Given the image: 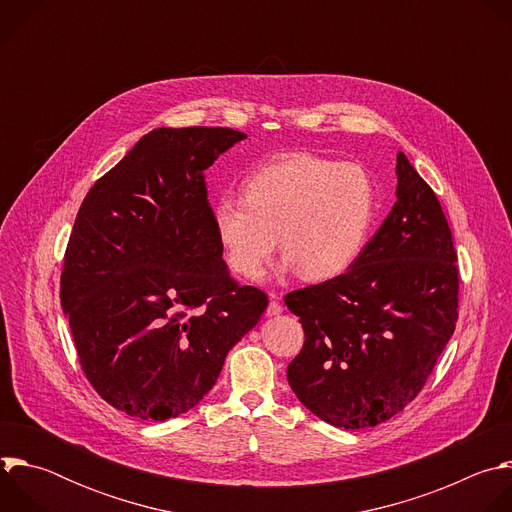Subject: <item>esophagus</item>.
I'll list each match as a JSON object with an SVG mask.
<instances>
[{
  "mask_svg": "<svg viewBox=\"0 0 512 512\" xmlns=\"http://www.w3.org/2000/svg\"><path fill=\"white\" fill-rule=\"evenodd\" d=\"M269 298H271V300H269V306H267V310H265V316H277V314H281L283 308H281V304H279V298H277L275 294H271Z\"/></svg>",
  "mask_w": 512,
  "mask_h": 512,
  "instance_id": "34e87169",
  "label": "esophagus"
}]
</instances>
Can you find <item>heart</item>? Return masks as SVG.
Wrapping results in <instances>:
<instances>
[{
    "label": "heart",
    "mask_w": 512,
    "mask_h": 512,
    "mask_svg": "<svg viewBox=\"0 0 512 512\" xmlns=\"http://www.w3.org/2000/svg\"><path fill=\"white\" fill-rule=\"evenodd\" d=\"M375 214L377 190L362 166L298 154L255 170L243 200H218L212 225L231 271L245 279L265 273L279 239L285 269L326 281L358 261Z\"/></svg>",
    "instance_id": "heart-1"
}]
</instances>
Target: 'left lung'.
<instances>
[{
    "label": "left lung",
    "instance_id": "obj_1",
    "mask_svg": "<svg viewBox=\"0 0 512 512\" xmlns=\"http://www.w3.org/2000/svg\"><path fill=\"white\" fill-rule=\"evenodd\" d=\"M397 202L342 275L285 296L306 340L291 391L322 421L375 427L423 389L458 322V255L440 200L397 154Z\"/></svg>",
    "mask_w": 512,
    "mask_h": 512
}]
</instances>
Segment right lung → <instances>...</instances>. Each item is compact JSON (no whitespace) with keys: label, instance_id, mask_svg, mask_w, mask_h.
<instances>
[{"label":"right lung","instance_id":"obj_1","mask_svg":"<svg viewBox=\"0 0 512 512\" xmlns=\"http://www.w3.org/2000/svg\"><path fill=\"white\" fill-rule=\"evenodd\" d=\"M243 139L229 127H158L79 208L60 304L87 379L131 417L198 405L267 308L261 289L231 277L206 200L204 170Z\"/></svg>","mask_w":512,"mask_h":512}]
</instances>
